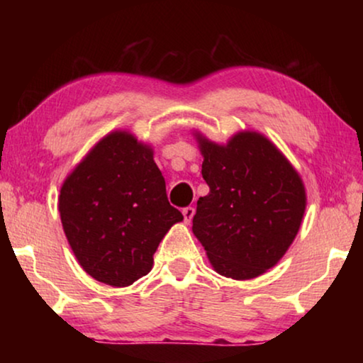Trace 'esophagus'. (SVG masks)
Masks as SVG:
<instances>
[{
    "label": "esophagus",
    "mask_w": 363,
    "mask_h": 363,
    "mask_svg": "<svg viewBox=\"0 0 363 363\" xmlns=\"http://www.w3.org/2000/svg\"><path fill=\"white\" fill-rule=\"evenodd\" d=\"M183 218H185V223H190L193 220V216H195V208L193 206H186L183 208Z\"/></svg>",
    "instance_id": "1"
}]
</instances>
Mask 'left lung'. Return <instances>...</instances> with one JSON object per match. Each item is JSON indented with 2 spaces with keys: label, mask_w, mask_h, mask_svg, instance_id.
<instances>
[{
  "label": "left lung",
  "mask_w": 363,
  "mask_h": 363,
  "mask_svg": "<svg viewBox=\"0 0 363 363\" xmlns=\"http://www.w3.org/2000/svg\"><path fill=\"white\" fill-rule=\"evenodd\" d=\"M198 142L210 193L196 203L193 233L221 276H261L299 231L306 210L301 177L261 133H236L226 145L201 135Z\"/></svg>",
  "instance_id": "left-lung-1"
}]
</instances>
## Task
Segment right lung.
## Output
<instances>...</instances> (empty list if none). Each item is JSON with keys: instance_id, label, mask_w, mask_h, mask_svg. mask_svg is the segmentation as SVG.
I'll list each match as a JSON object with an SVG mask.
<instances>
[{"instance_id": "obj_1", "label": "right lung", "mask_w": 363, "mask_h": 363, "mask_svg": "<svg viewBox=\"0 0 363 363\" xmlns=\"http://www.w3.org/2000/svg\"><path fill=\"white\" fill-rule=\"evenodd\" d=\"M59 213L82 269L113 287L148 274L163 236L183 220L168 203L152 148L127 132L108 133L74 168Z\"/></svg>"}]
</instances>
